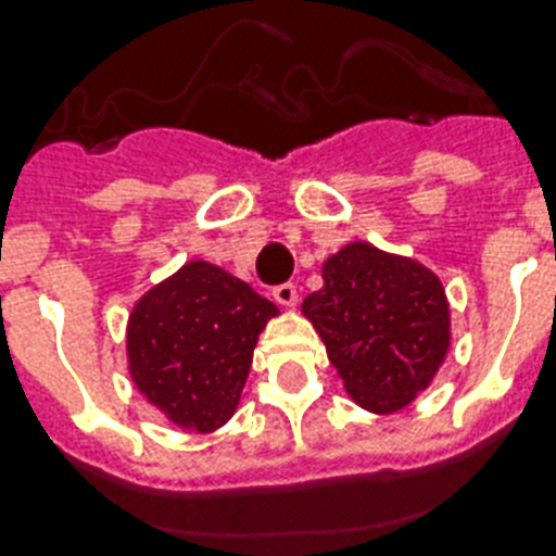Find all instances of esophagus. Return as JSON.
Wrapping results in <instances>:
<instances>
[{
  "mask_svg": "<svg viewBox=\"0 0 556 556\" xmlns=\"http://www.w3.org/2000/svg\"><path fill=\"white\" fill-rule=\"evenodd\" d=\"M274 300L282 307H293L300 302V293H296V286H293V282H282V286L274 288Z\"/></svg>",
  "mask_w": 556,
  "mask_h": 556,
  "instance_id": "obj_1",
  "label": "esophagus"
}]
</instances>
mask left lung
<instances>
[{"label":"left lung","mask_w":556,"mask_h":556,"mask_svg":"<svg viewBox=\"0 0 556 556\" xmlns=\"http://www.w3.org/2000/svg\"><path fill=\"white\" fill-rule=\"evenodd\" d=\"M325 286L302 314L325 342L344 390L367 413L413 404L444 365L452 342L441 279L413 256L348 242L321 265Z\"/></svg>","instance_id":"obj_1"}]
</instances>
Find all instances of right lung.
I'll list each match as a JSON object with an SVG mask.
<instances>
[{
  "instance_id": "add662e5",
  "label": "right lung",
  "mask_w": 556,
  "mask_h": 556,
  "mask_svg": "<svg viewBox=\"0 0 556 556\" xmlns=\"http://www.w3.org/2000/svg\"><path fill=\"white\" fill-rule=\"evenodd\" d=\"M279 307L220 265L191 260L135 302L132 384L180 429L214 432L235 415L260 333Z\"/></svg>"
}]
</instances>
